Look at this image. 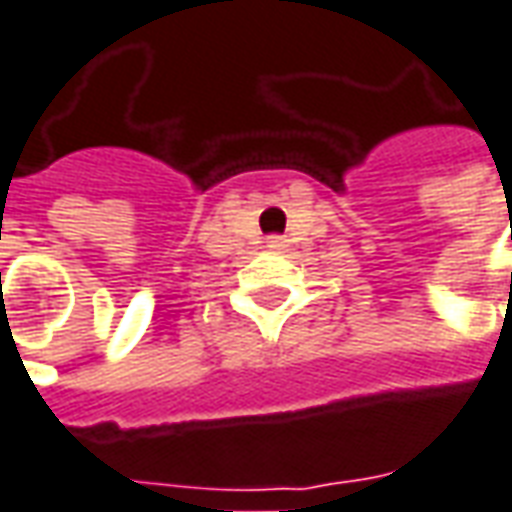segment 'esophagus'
Returning <instances> with one entry per match:
<instances>
[{
    "label": "esophagus",
    "mask_w": 512,
    "mask_h": 512,
    "mask_svg": "<svg viewBox=\"0 0 512 512\" xmlns=\"http://www.w3.org/2000/svg\"><path fill=\"white\" fill-rule=\"evenodd\" d=\"M285 244H288V241H285L282 235H268V238H266L268 249H282Z\"/></svg>",
    "instance_id": "obj_1"
}]
</instances>
